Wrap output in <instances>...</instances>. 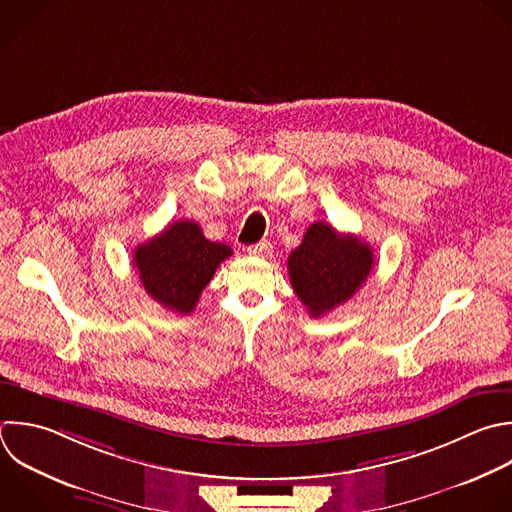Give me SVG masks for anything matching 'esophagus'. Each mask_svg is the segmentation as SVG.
Here are the masks:
<instances>
[{
  "label": "esophagus",
  "instance_id": "34e87169",
  "mask_svg": "<svg viewBox=\"0 0 512 512\" xmlns=\"http://www.w3.org/2000/svg\"><path fill=\"white\" fill-rule=\"evenodd\" d=\"M268 250H270V242H258V244L246 248V252H248L250 256H266Z\"/></svg>",
  "mask_w": 512,
  "mask_h": 512
}]
</instances>
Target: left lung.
Masks as SVG:
<instances>
[{"mask_svg": "<svg viewBox=\"0 0 512 512\" xmlns=\"http://www.w3.org/2000/svg\"><path fill=\"white\" fill-rule=\"evenodd\" d=\"M372 268V248L326 222L310 224L302 244L288 256L290 284L312 318L350 300Z\"/></svg>", "mask_w": 512, "mask_h": 512, "instance_id": "8db88e82", "label": "left lung"}]
</instances>
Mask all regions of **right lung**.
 I'll list each match as a JSON object with an SVG mask.
<instances>
[{"label":"right lung","instance_id":"obj_1","mask_svg":"<svg viewBox=\"0 0 512 512\" xmlns=\"http://www.w3.org/2000/svg\"><path fill=\"white\" fill-rule=\"evenodd\" d=\"M232 256V248L204 238L194 220H178L162 234L134 250L144 290L164 308L190 314L216 268Z\"/></svg>","mask_w":512,"mask_h":512}]
</instances>
